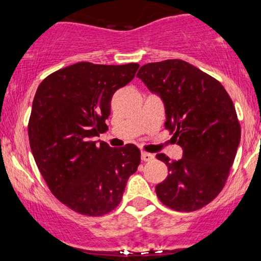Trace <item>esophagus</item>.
Returning <instances> with one entry per match:
<instances>
[{
  "label": "esophagus",
  "mask_w": 261,
  "mask_h": 261,
  "mask_svg": "<svg viewBox=\"0 0 261 261\" xmlns=\"http://www.w3.org/2000/svg\"><path fill=\"white\" fill-rule=\"evenodd\" d=\"M153 159H154L153 154H151V153H148V152H142V153H141V160H142V161H144V162L153 161Z\"/></svg>",
  "instance_id": "1"
}]
</instances>
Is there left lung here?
<instances>
[{
	"mask_svg": "<svg viewBox=\"0 0 261 261\" xmlns=\"http://www.w3.org/2000/svg\"><path fill=\"white\" fill-rule=\"evenodd\" d=\"M136 76L162 99L165 127L183 150L178 161L156 154L168 168L157 197L171 210H200L223 190L236 159L240 124L233 101L218 80L181 59L148 63Z\"/></svg>",
	"mask_w": 261,
	"mask_h": 261,
	"instance_id": "8db88e82",
	"label": "left lung"
}]
</instances>
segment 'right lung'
Returning <instances> with one entry per match:
<instances>
[{
    "instance_id": "add662e5",
    "label": "right lung",
    "mask_w": 261,
    "mask_h": 261,
    "mask_svg": "<svg viewBox=\"0 0 261 261\" xmlns=\"http://www.w3.org/2000/svg\"><path fill=\"white\" fill-rule=\"evenodd\" d=\"M139 67L80 62L48 75L34 95L28 122L34 161L54 197L83 216L115 210L141 161L135 145L93 141L108 130L114 93Z\"/></svg>"
}]
</instances>
